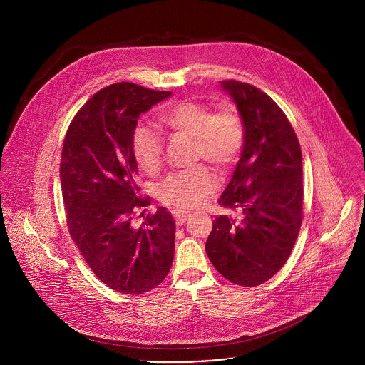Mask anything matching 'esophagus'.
I'll use <instances>...</instances> for the list:
<instances>
[{
	"label": "esophagus",
	"mask_w": 365,
	"mask_h": 365,
	"mask_svg": "<svg viewBox=\"0 0 365 365\" xmlns=\"http://www.w3.org/2000/svg\"><path fill=\"white\" fill-rule=\"evenodd\" d=\"M173 215H175V220H176V224L178 225H183L190 217H192V214L190 212H187V211H182V210H178V211H175L173 212Z\"/></svg>",
	"instance_id": "esophagus-1"
}]
</instances>
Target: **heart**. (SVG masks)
Masks as SVG:
<instances>
[{"label":"heart","mask_w":365,"mask_h":365,"mask_svg":"<svg viewBox=\"0 0 365 365\" xmlns=\"http://www.w3.org/2000/svg\"><path fill=\"white\" fill-rule=\"evenodd\" d=\"M160 120L172 134L193 138L195 159H205L220 169H228L238 158L244 144V127L235 110L227 107L212 113L205 103L180 101L168 107ZM134 158L147 175L158 173L163 160V138L160 133L145 124L137 127L133 140ZM218 179L205 166L175 173L163 185V202L180 207L203 205L215 189Z\"/></svg>","instance_id":"heart-1"}]
</instances>
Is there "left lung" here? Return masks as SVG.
Wrapping results in <instances>:
<instances>
[{
    "label": "left lung",
    "mask_w": 365,
    "mask_h": 365,
    "mask_svg": "<svg viewBox=\"0 0 365 365\" xmlns=\"http://www.w3.org/2000/svg\"><path fill=\"white\" fill-rule=\"evenodd\" d=\"M244 125V145L218 203L241 214L217 217L205 250L231 283L252 287L287 262L302 224L303 170L296 133L277 103L258 88L222 81Z\"/></svg>",
    "instance_id": "obj_1"
}]
</instances>
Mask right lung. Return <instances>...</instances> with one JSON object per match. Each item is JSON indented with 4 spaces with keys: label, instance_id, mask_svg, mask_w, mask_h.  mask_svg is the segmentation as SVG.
<instances>
[{
    "label": "right lung",
    "instance_id": "1",
    "mask_svg": "<svg viewBox=\"0 0 365 365\" xmlns=\"http://www.w3.org/2000/svg\"><path fill=\"white\" fill-rule=\"evenodd\" d=\"M172 92L130 82L96 92L75 115L63 141L61 183L68 225L93 274L115 292L143 294L159 286L175 255V221L159 206L131 222L141 197L133 151L141 114Z\"/></svg>",
    "mask_w": 365,
    "mask_h": 365
}]
</instances>
